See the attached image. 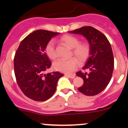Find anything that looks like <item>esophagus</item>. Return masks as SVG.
Here are the masks:
<instances>
[{
    "label": "esophagus",
    "mask_w": 128,
    "mask_h": 128,
    "mask_svg": "<svg viewBox=\"0 0 128 128\" xmlns=\"http://www.w3.org/2000/svg\"><path fill=\"white\" fill-rule=\"evenodd\" d=\"M65 76H67V77H69V78H74L75 77L74 74H66Z\"/></svg>",
    "instance_id": "1"
}]
</instances>
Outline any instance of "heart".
<instances>
[{
	"instance_id": "1",
	"label": "heart",
	"mask_w": 128,
	"mask_h": 128,
	"mask_svg": "<svg viewBox=\"0 0 128 128\" xmlns=\"http://www.w3.org/2000/svg\"><path fill=\"white\" fill-rule=\"evenodd\" d=\"M61 41L70 48L73 49L72 52L79 61H84L87 59L90 51L89 46L87 43H80L79 40L71 35L63 36L61 38ZM45 52L50 59H54L56 58L57 54L54 40H51L46 44ZM77 66V60L75 58H71L69 59H58L54 62L53 68L56 70L70 73L76 69Z\"/></svg>"
}]
</instances>
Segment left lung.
Here are the masks:
<instances>
[{
  "instance_id": "obj_1",
  "label": "left lung",
  "mask_w": 128,
  "mask_h": 128,
  "mask_svg": "<svg viewBox=\"0 0 128 128\" xmlns=\"http://www.w3.org/2000/svg\"><path fill=\"white\" fill-rule=\"evenodd\" d=\"M69 33L84 36L90 46L89 57L82 68L87 72L76 73L84 80V84L78 88V91L88 96L97 95L107 87L114 69L110 43L102 32L92 26L81 27Z\"/></svg>"
}]
</instances>
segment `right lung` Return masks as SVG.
I'll return each mask as SVG.
<instances>
[{
  "label": "right lung",
  "mask_w": 128,
  "mask_h": 128,
  "mask_svg": "<svg viewBox=\"0 0 128 128\" xmlns=\"http://www.w3.org/2000/svg\"><path fill=\"white\" fill-rule=\"evenodd\" d=\"M60 33L38 30L20 42L14 60L16 82L30 99L43 102L54 94L58 80L64 75L59 72L44 74L51 62L45 52L46 44Z\"/></svg>",
  "instance_id": "add662e5"
}]
</instances>
